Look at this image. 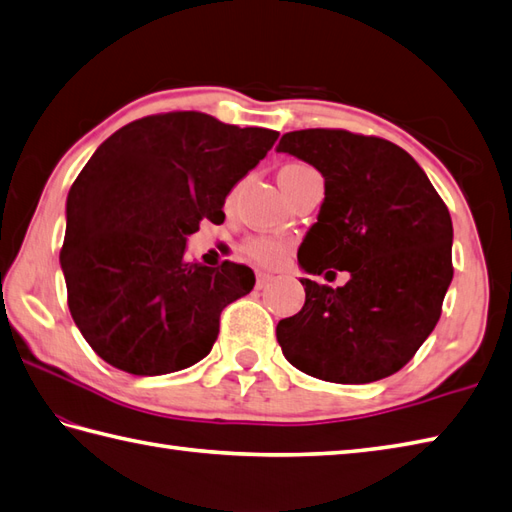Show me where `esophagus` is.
I'll use <instances>...</instances> for the list:
<instances>
[{
    "mask_svg": "<svg viewBox=\"0 0 512 512\" xmlns=\"http://www.w3.org/2000/svg\"><path fill=\"white\" fill-rule=\"evenodd\" d=\"M273 279H275V277L270 275V273H266V270H259V273H257V288H259V290L266 288Z\"/></svg>",
    "mask_w": 512,
    "mask_h": 512,
    "instance_id": "obj_1",
    "label": "esophagus"
}]
</instances>
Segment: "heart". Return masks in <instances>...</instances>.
<instances>
[{"label":"heart","instance_id":"b5f03b06","mask_svg":"<svg viewBox=\"0 0 512 512\" xmlns=\"http://www.w3.org/2000/svg\"><path fill=\"white\" fill-rule=\"evenodd\" d=\"M286 169H303L301 165H290ZM288 242L277 237H250L246 242L248 255L262 264H279L288 255Z\"/></svg>","mask_w":512,"mask_h":512}]
</instances>
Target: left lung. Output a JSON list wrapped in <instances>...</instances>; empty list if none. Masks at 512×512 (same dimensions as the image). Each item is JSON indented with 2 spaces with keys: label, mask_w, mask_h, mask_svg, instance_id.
Here are the masks:
<instances>
[{
  "label": "left lung",
  "mask_w": 512,
  "mask_h": 512,
  "mask_svg": "<svg viewBox=\"0 0 512 512\" xmlns=\"http://www.w3.org/2000/svg\"><path fill=\"white\" fill-rule=\"evenodd\" d=\"M277 151L317 169L325 198L299 248L303 273L347 270L345 286L301 277L306 303L277 323L303 374L363 385L396 374L436 328L453 279V224L405 149L343 129H301Z\"/></svg>",
  "instance_id": "1"
}]
</instances>
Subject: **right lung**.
I'll return each instance as SVG.
<instances>
[{
    "mask_svg": "<svg viewBox=\"0 0 512 512\" xmlns=\"http://www.w3.org/2000/svg\"><path fill=\"white\" fill-rule=\"evenodd\" d=\"M277 132L202 112L147 116L112 134L74 180L59 255L76 328L105 363L134 376L187 369L211 352L228 303L253 270L187 262L202 220L275 145Z\"/></svg>",
    "mask_w": 512,
    "mask_h": 512,
    "instance_id": "obj_1",
    "label": "right lung"
}]
</instances>
